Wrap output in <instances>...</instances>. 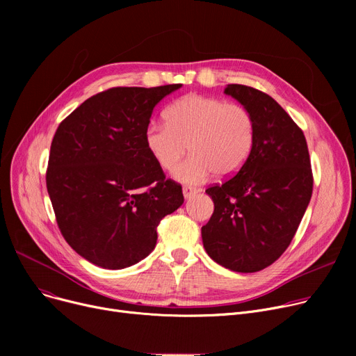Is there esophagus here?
I'll use <instances>...</instances> for the list:
<instances>
[{"mask_svg": "<svg viewBox=\"0 0 356 356\" xmlns=\"http://www.w3.org/2000/svg\"><path fill=\"white\" fill-rule=\"evenodd\" d=\"M197 193V191L195 189V188H191V186H184L183 188V196H184V199H189V197H192L193 195H196Z\"/></svg>", "mask_w": 356, "mask_h": 356, "instance_id": "34e87169", "label": "esophagus"}]
</instances>
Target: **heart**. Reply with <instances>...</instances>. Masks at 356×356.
<instances>
[{
    "label": "heart",
    "mask_w": 356,
    "mask_h": 356,
    "mask_svg": "<svg viewBox=\"0 0 356 356\" xmlns=\"http://www.w3.org/2000/svg\"><path fill=\"white\" fill-rule=\"evenodd\" d=\"M164 115L165 122L145 128V147L161 168L172 172L189 144L192 156L176 170L183 183L197 184L213 173L229 177L251 153L254 120L239 104L191 93L168 106Z\"/></svg>",
    "instance_id": "b5f03b06"
}]
</instances>
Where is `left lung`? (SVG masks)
Wrapping results in <instances>:
<instances>
[{
    "label": "left lung",
    "mask_w": 356,
    "mask_h": 356,
    "mask_svg": "<svg viewBox=\"0 0 356 356\" xmlns=\"http://www.w3.org/2000/svg\"><path fill=\"white\" fill-rule=\"evenodd\" d=\"M254 120L251 153L239 172L207 193L215 211L202 227L208 255L236 273H255L280 258L300 225L313 192L303 131L270 95L245 85L223 90Z\"/></svg>",
    "instance_id": "1"
}]
</instances>
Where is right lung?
Listing matches in <instances>:
<instances>
[{"mask_svg": "<svg viewBox=\"0 0 356 356\" xmlns=\"http://www.w3.org/2000/svg\"><path fill=\"white\" fill-rule=\"evenodd\" d=\"M181 85L112 88L60 122L46 175L67 244L106 270L137 264L156 247L157 225L183 204L144 141L154 106Z\"/></svg>", "mask_w": 356, "mask_h": 356, "instance_id": "obj_1", "label": "right lung"}]
</instances>
